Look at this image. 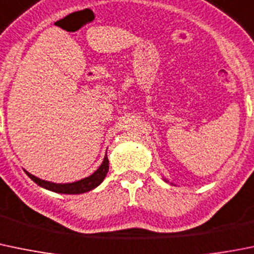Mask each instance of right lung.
Instances as JSON below:
<instances>
[{"label":"right lung","mask_w":254,"mask_h":254,"mask_svg":"<svg viewBox=\"0 0 254 254\" xmlns=\"http://www.w3.org/2000/svg\"><path fill=\"white\" fill-rule=\"evenodd\" d=\"M108 170H109V160L108 156L104 157V161L100 165L99 169L94 172L93 175H90L89 177H85V179L79 180L77 182H72V184H53V182L44 181V180L38 179V177L33 176V175L28 174L26 171V174L28 175V177L31 180H33L37 185H39L41 187H44L47 190H51L53 192L58 193H68V195H78V193H84L90 191V190L95 189L97 186H99L103 182L104 177L107 176Z\"/></svg>","instance_id":"1"}]
</instances>
